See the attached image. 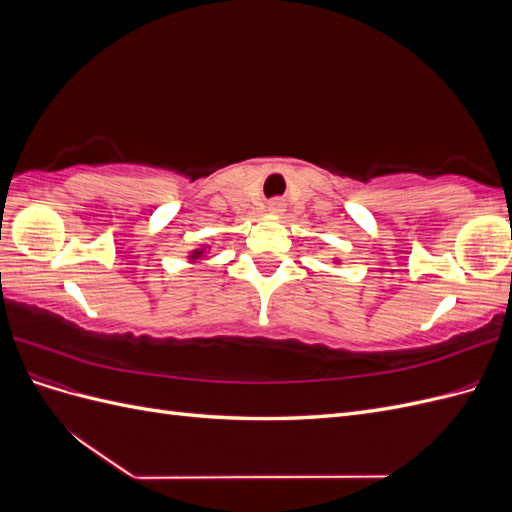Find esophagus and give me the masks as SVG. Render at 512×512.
Here are the masks:
<instances>
[{"mask_svg":"<svg viewBox=\"0 0 512 512\" xmlns=\"http://www.w3.org/2000/svg\"><path fill=\"white\" fill-rule=\"evenodd\" d=\"M269 211H271V213H282V211H284V203H282V198H273L271 203H269Z\"/></svg>","mask_w":512,"mask_h":512,"instance_id":"34e87169","label":"esophagus"}]
</instances>
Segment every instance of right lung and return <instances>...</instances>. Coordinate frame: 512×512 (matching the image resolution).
Returning a JSON list of instances; mask_svg holds the SVG:
<instances>
[{
	"label": "right lung",
	"instance_id": "right-lung-1",
	"mask_svg": "<svg viewBox=\"0 0 512 512\" xmlns=\"http://www.w3.org/2000/svg\"><path fill=\"white\" fill-rule=\"evenodd\" d=\"M200 256H205V247H203V250H194V252H192V256H190V258H192V260H198V258H200Z\"/></svg>",
	"mask_w": 512,
	"mask_h": 512
}]
</instances>
